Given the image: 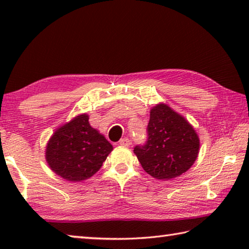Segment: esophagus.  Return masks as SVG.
Masks as SVG:
<instances>
[{"instance_id": "obj_1", "label": "esophagus", "mask_w": 249, "mask_h": 249, "mask_svg": "<svg viewBox=\"0 0 249 249\" xmlns=\"http://www.w3.org/2000/svg\"><path fill=\"white\" fill-rule=\"evenodd\" d=\"M119 144L122 145V146H125V147H128L130 145V141L128 137H124L122 138V140L119 142Z\"/></svg>"}]
</instances>
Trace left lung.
<instances>
[{
    "label": "left lung",
    "instance_id": "8db88e82",
    "mask_svg": "<svg viewBox=\"0 0 249 249\" xmlns=\"http://www.w3.org/2000/svg\"><path fill=\"white\" fill-rule=\"evenodd\" d=\"M200 142L192 126L166 104L151 108L147 138L134 147L147 174L159 180L179 177L190 168L199 154Z\"/></svg>",
    "mask_w": 249,
    "mask_h": 249
}]
</instances>
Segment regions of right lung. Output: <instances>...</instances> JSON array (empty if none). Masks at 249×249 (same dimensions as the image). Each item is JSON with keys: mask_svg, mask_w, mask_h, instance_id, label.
Wrapping results in <instances>:
<instances>
[{"mask_svg": "<svg viewBox=\"0 0 249 249\" xmlns=\"http://www.w3.org/2000/svg\"><path fill=\"white\" fill-rule=\"evenodd\" d=\"M112 149L103 135L91 127L89 116L83 114L54 132L46 149V159L58 176L77 182L98 172Z\"/></svg>", "mask_w": 249, "mask_h": 249, "instance_id": "add662e5", "label": "right lung"}]
</instances>
